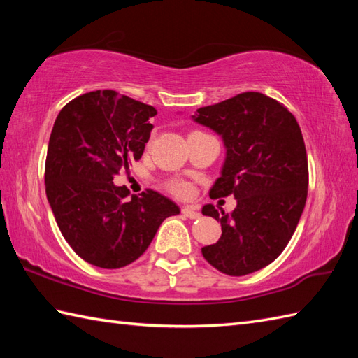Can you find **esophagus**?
Returning a JSON list of instances; mask_svg holds the SVG:
<instances>
[{"mask_svg": "<svg viewBox=\"0 0 358 358\" xmlns=\"http://www.w3.org/2000/svg\"><path fill=\"white\" fill-rule=\"evenodd\" d=\"M181 212H183V214L187 217V218H191V220H196V218H200V212H199V209L196 208H192V206H185L183 209H181Z\"/></svg>", "mask_w": 358, "mask_h": 358, "instance_id": "1", "label": "esophagus"}]
</instances>
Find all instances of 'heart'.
I'll return each mask as SVG.
<instances>
[{
  "instance_id": "obj_1",
  "label": "heart",
  "mask_w": 358,
  "mask_h": 358,
  "mask_svg": "<svg viewBox=\"0 0 358 358\" xmlns=\"http://www.w3.org/2000/svg\"><path fill=\"white\" fill-rule=\"evenodd\" d=\"M192 134H199V131H195ZM167 187H169V191L177 196H187L191 194V186H189L186 181H181V180L169 181V183H167Z\"/></svg>"
}]
</instances>
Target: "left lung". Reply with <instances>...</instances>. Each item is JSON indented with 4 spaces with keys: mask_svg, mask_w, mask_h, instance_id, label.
<instances>
[{
    "mask_svg": "<svg viewBox=\"0 0 358 358\" xmlns=\"http://www.w3.org/2000/svg\"><path fill=\"white\" fill-rule=\"evenodd\" d=\"M195 121L223 136L226 162L210 199L234 195L237 208L203 215L222 223V237L201 248L208 263L232 277L252 273L283 252L308 196V155L295 117L260 92H243L196 109Z\"/></svg>",
    "mask_w": 358,
    "mask_h": 358,
    "instance_id": "1",
    "label": "left lung"
}]
</instances>
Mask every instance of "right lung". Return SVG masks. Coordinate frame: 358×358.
<instances>
[{
  "instance_id": "add662e5",
  "label": "right lung",
  "mask_w": 358,
  "mask_h": 358,
  "mask_svg": "<svg viewBox=\"0 0 358 358\" xmlns=\"http://www.w3.org/2000/svg\"><path fill=\"white\" fill-rule=\"evenodd\" d=\"M155 108L115 90L83 94L59 110L45 157V195L64 240L83 260L103 269L135 262L167 217L180 208L152 189L129 195L113 185L138 162Z\"/></svg>"
}]
</instances>
